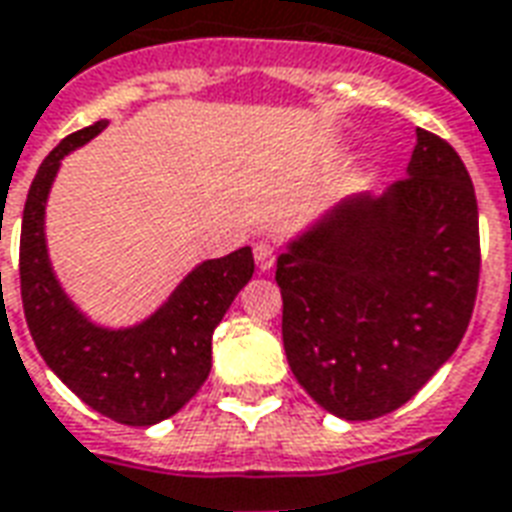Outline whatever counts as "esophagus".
Masks as SVG:
<instances>
[{"instance_id": "1", "label": "esophagus", "mask_w": 512, "mask_h": 512, "mask_svg": "<svg viewBox=\"0 0 512 512\" xmlns=\"http://www.w3.org/2000/svg\"><path fill=\"white\" fill-rule=\"evenodd\" d=\"M276 260V252L271 244H257L255 246V263L260 271H268V268L274 266Z\"/></svg>"}]
</instances>
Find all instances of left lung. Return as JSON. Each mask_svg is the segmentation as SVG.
Masks as SVG:
<instances>
[{"instance_id":"1","label":"left lung","mask_w":512,"mask_h":512,"mask_svg":"<svg viewBox=\"0 0 512 512\" xmlns=\"http://www.w3.org/2000/svg\"><path fill=\"white\" fill-rule=\"evenodd\" d=\"M415 135L407 179L344 200L276 257L287 363L336 418L407 404L456 352L475 309V187L450 143Z\"/></svg>"}]
</instances>
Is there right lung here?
Wrapping results in <instances>:
<instances>
[{"label":"right lung","mask_w":512,"mask_h":512,"mask_svg":"<svg viewBox=\"0 0 512 512\" xmlns=\"http://www.w3.org/2000/svg\"><path fill=\"white\" fill-rule=\"evenodd\" d=\"M105 127L108 121H94L67 135L34 176L21 222V301L43 361L78 399L124 426H154L176 415L206 382L214 328L252 279L255 260L249 246L203 260L146 320L127 328L92 323L51 268L45 203L64 157Z\"/></svg>","instance_id":"obj_1"}]
</instances>
